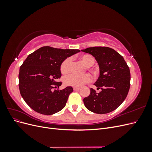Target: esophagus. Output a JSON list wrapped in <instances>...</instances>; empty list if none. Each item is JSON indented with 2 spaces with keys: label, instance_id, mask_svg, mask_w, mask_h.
<instances>
[{
  "label": "esophagus",
  "instance_id": "obj_1",
  "mask_svg": "<svg viewBox=\"0 0 152 152\" xmlns=\"http://www.w3.org/2000/svg\"><path fill=\"white\" fill-rule=\"evenodd\" d=\"M79 89H80V87H73V90H74V91H79Z\"/></svg>",
  "mask_w": 152,
  "mask_h": 152
}]
</instances>
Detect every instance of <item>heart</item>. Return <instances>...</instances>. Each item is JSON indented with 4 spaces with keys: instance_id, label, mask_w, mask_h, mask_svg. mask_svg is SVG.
Here are the masks:
<instances>
[{
    "instance_id": "b5f03b06",
    "label": "heart",
    "mask_w": 152,
    "mask_h": 152,
    "mask_svg": "<svg viewBox=\"0 0 152 152\" xmlns=\"http://www.w3.org/2000/svg\"><path fill=\"white\" fill-rule=\"evenodd\" d=\"M82 61L87 66H93L95 63L94 57L89 54H85L80 58ZM72 62V58L68 57L64 60L60 66V70L63 73H66L70 70L71 64ZM92 80L91 76L86 73L83 75H77L74 73H71L66 75L64 78V82L67 86L73 87H80L88 82H90Z\"/></svg>"
}]
</instances>
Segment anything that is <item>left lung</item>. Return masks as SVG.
I'll return each mask as SVG.
<instances>
[{
  "label": "left lung",
  "mask_w": 152,
  "mask_h": 152,
  "mask_svg": "<svg viewBox=\"0 0 152 152\" xmlns=\"http://www.w3.org/2000/svg\"><path fill=\"white\" fill-rule=\"evenodd\" d=\"M95 58L99 67V77L94 84L99 93L91 88L84 98L85 107L95 113L104 114L117 109L126 98L130 88L129 68L121 55L108 47H93L82 50Z\"/></svg>",
  "instance_id": "1"
}]
</instances>
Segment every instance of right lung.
I'll return each instance as SVG.
<instances>
[{"label": "right lung", "mask_w": 152, "mask_h": 152, "mask_svg": "<svg viewBox=\"0 0 152 152\" xmlns=\"http://www.w3.org/2000/svg\"><path fill=\"white\" fill-rule=\"evenodd\" d=\"M80 51L44 46L28 55L20 66L18 77L20 94L31 109L49 115L65 107L72 87L53 89L61 85V82H57L61 77V63Z\"/></svg>", "instance_id": "right-lung-1"}]
</instances>
